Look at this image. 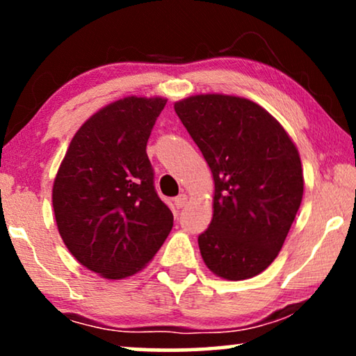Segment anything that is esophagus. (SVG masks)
<instances>
[{
  "label": "esophagus",
  "instance_id": "1",
  "mask_svg": "<svg viewBox=\"0 0 356 356\" xmlns=\"http://www.w3.org/2000/svg\"><path fill=\"white\" fill-rule=\"evenodd\" d=\"M186 201H188L186 194H179L178 197H175V206H177V209H181L184 204H186Z\"/></svg>",
  "mask_w": 356,
  "mask_h": 356
}]
</instances>
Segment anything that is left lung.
Masks as SVG:
<instances>
[{"label": "left lung", "instance_id": "obj_1", "mask_svg": "<svg viewBox=\"0 0 356 356\" xmlns=\"http://www.w3.org/2000/svg\"><path fill=\"white\" fill-rule=\"evenodd\" d=\"M175 111L211 167L213 217L197 238L206 266L227 280L251 279L284 246L303 197L295 144L274 116L232 95H194Z\"/></svg>", "mask_w": 356, "mask_h": 356}]
</instances>
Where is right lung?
<instances>
[{
    "label": "right lung",
    "instance_id": "add662e5",
    "mask_svg": "<svg viewBox=\"0 0 356 356\" xmlns=\"http://www.w3.org/2000/svg\"><path fill=\"white\" fill-rule=\"evenodd\" d=\"M167 100L126 97L81 126L53 184L58 230L71 254L105 279L143 269L173 227L147 157Z\"/></svg>",
    "mask_w": 356,
    "mask_h": 356
}]
</instances>
